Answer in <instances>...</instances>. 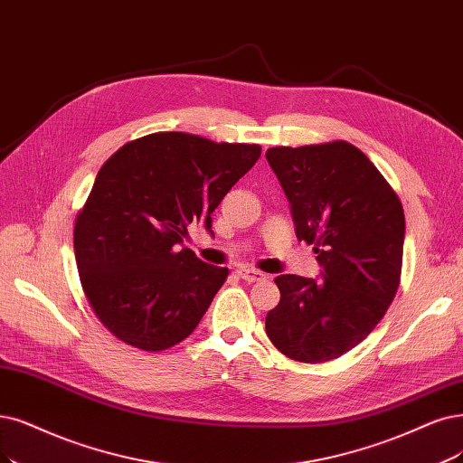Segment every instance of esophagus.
<instances>
[{
	"label": "esophagus",
	"mask_w": 463,
	"mask_h": 463,
	"mask_svg": "<svg viewBox=\"0 0 463 463\" xmlns=\"http://www.w3.org/2000/svg\"><path fill=\"white\" fill-rule=\"evenodd\" d=\"M236 272H238V277L246 282H260V280L267 279L265 272H261L258 269H250V267H241Z\"/></svg>",
	"instance_id": "34e87169"
}]
</instances>
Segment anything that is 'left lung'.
I'll use <instances>...</instances> for the list:
<instances>
[{
  "label": "left lung",
  "mask_w": 463,
  "mask_h": 463,
  "mask_svg": "<svg viewBox=\"0 0 463 463\" xmlns=\"http://www.w3.org/2000/svg\"><path fill=\"white\" fill-rule=\"evenodd\" d=\"M267 160L292 203L296 234L315 246L324 279L277 277L280 301L265 330L292 361L326 363L361 344L397 296L402 203L347 141L272 146Z\"/></svg>",
  "instance_id": "obj_1"
}]
</instances>
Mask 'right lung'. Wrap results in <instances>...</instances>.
Instances as JSON below:
<instances>
[{
  "instance_id": "obj_1",
  "label": "right lung",
  "mask_w": 463,
  "mask_h": 463,
  "mask_svg": "<svg viewBox=\"0 0 463 463\" xmlns=\"http://www.w3.org/2000/svg\"><path fill=\"white\" fill-rule=\"evenodd\" d=\"M261 156L260 145L213 143L183 131L126 143L99 169L74 225L83 294L112 335L164 351L191 335L229 277L181 248Z\"/></svg>"
}]
</instances>
